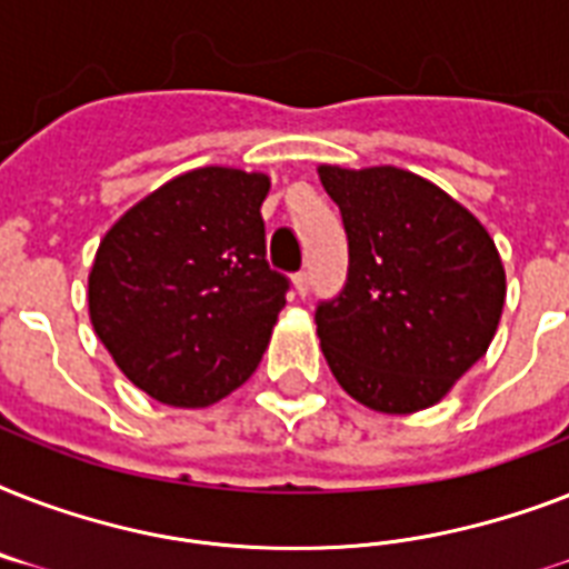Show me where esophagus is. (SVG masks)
<instances>
[{
    "instance_id": "obj_1",
    "label": "esophagus",
    "mask_w": 569,
    "mask_h": 569,
    "mask_svg": "<svg viewBox=\"0 0 569 569\" xmlns=\"http://www.w3.org/2000/svg\"><path fill=\"white\" fill-rule=\"evenodd\" d=\"M292 280H295V292L301 295V298H307V292H310V271H298Z\"/></svg>"
}]
</instances>
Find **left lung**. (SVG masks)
Listing matches in <instances>:
<instances>
[{
    "label": "left lung",
    "instance_id": "1",
    "mask_svg": "<svg viewBox=\"0 0 569 569\" xmlns=\"http://www.w3.org/2000/svg\"><path fill=\"white\" fill-rule=\"evenodd\" d=\"M342 212L348 274L319 301L339 387L380 413L437 405L485 357L505 303L493 239L433 182L401 168H319Z\"/></svg>",
    "mask_w": 569,
    "mask_h": 569
}]
</instances>
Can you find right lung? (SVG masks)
<instances>
[{
  "label": "right lung",
  "mask_w": 569,
  "mask_h": 569,
  "mask_svg": "<svg viewBox=\"0 0 569 569\" xmlns=\"http://www.w3.org/2000/svg\"><path fill=\"white\" fill-rule=\"evenodd\" d=\"M266 173L197 168L102 239L88 307L120 372L171 407H209L257 372L289 277L266 259Z\"/></svg>",
  "instance_id": "obj_1"
}]
</instances>
